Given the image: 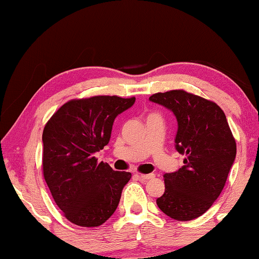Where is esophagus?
<instances>
[{
    "mask_svg": "<svg viewBox=\"0 0 259 259\" xmlns=\"http://www.w3.org/2000/svg\"><path fill=\"white\" fill-rule=\"evenodd\" d=\"M139 177H140V179H143V180H148V179H153L155 176L153 175V173H150V175H140Z\"/></svg>",
    "mask_w": 259,
    "mask_h": 259,
    "instance_id": "1",
    "label": "esophagus"
}]
</instances>
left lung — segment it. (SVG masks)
I'll return each mask as SVG.
<instances>
[{"label":"left lung","mask_w":259,"mask_h":259,"mask_svg":"<svg viewBox=\"0 0 259 259\" xmlns=\"http://www.w3.org/2000/svg\"><path fill=\"white\" fill-rule=\"evenodd\" d=\"M150 100L175 113L176 148L185 155L182 168L164 176L165 192L157 205L172 219L192 221L204 214L224 189L236 158L235 137L213 101L184 90L155 93Z\"/></svg>","instance_id":"left-lung-1"}]
</instances>
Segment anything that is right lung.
<instances>
[{
	"label": "right lung",
	"instance_id": "obj_1",
	"mask_svg": "<svg viewBox=\"0 0 259 259\" xmlns=\"http://www.w3.org/2000/svg\"><path fill=\"white\" fill-rule=\"evenodd\" d=\"M134 101L116 95L73 99L46 123L42 172L53 199L73 224L100 226L118 207L132 175L98 162L94 154L108 144L116 115Z\"/></svg>",
	"mask_w": 259,
	"mask_h": 259
}]
</instances>
